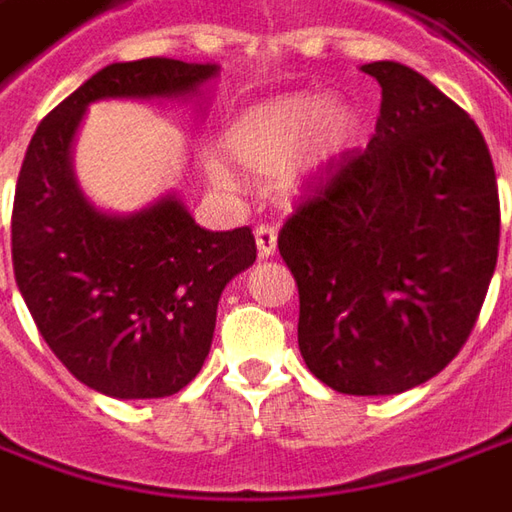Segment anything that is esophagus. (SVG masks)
<instances>
[{
	"label": "esophagus",
	"instance_id": "esophagus-1",
	"mask_svg": "<svg viewBox=\"0 0 512 512\" xmlns=\"http://www.w3.org/2000/svg\"><path fill=\"white\" fill-rule=\"evenodd\" d=\"M255 243H257V255L271 257L277 252V229L271 224H260L255 229Z\"/></svg>",
	"mask_w": 512,
	"mask_h": 512
}]
</instances>
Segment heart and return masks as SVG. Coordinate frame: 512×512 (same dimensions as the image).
I'll list each match as a JSON object with an SVG mask.
<instances>
[{
    "mask_svg": "<svg viewBox=\"0 0 512 512\" xmlns=\"http://www.w3.org/2000/svg\"><path fill=\"white\" fill-rule=\"evenodd\" d=\"M358 117L342 100L294 92L257 103L238 114L221 137L224 154L241 168L274 173L283 198H297L328 179L356 142ZM207 179L221 190L235 187L232 170L210 159Z\"/></svg>",
    "mask_w": 512,
    "mask_h": 512,
    "instance_id": "heart-1",
    "label": "heart"
}]
</instances>
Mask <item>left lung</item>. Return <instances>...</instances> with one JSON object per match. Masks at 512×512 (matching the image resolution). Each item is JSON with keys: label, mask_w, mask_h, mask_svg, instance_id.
<instances>
[{"label": "left lung", "mask_w": 512, "mask_h": 512, "mask_svg": "<svg viewBox=\"0 0 512 512\" xmlns=\"http://www.w3.org/2000/svg\"><path fill=\"white\" fill-rule=\"evenodd\" d=\"M381 86L367 151L277 238L300 288V353L344 395H398L440 373L474 328L499 255V190L482 131L420 72Z\"/></svg>", "instance_id": "8db88e82"}]
</instances>
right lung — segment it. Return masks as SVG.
Masks as SVG:
<instances>
[{
	"instance_id": "obj_1",
	"label": "right lung",
	"mask_w": 512,
	"mask_h": 512,
	"mask_svg": "<svg viewBox=\"0 0 512 512\" xmlns=\"http://www.w3.org/2000/svg\"><path fill=\"white\" fill-rule=\"evenodd\" d=\"M218 64L103 66L41 120L13 198V274L50 350L81 384L123 401L168 398L210 353L221 291L257 257L249 227L210 232L176 193L137 212L95 207L72 148L97 100H207Z\"/></svg>"
}]
</instances>
